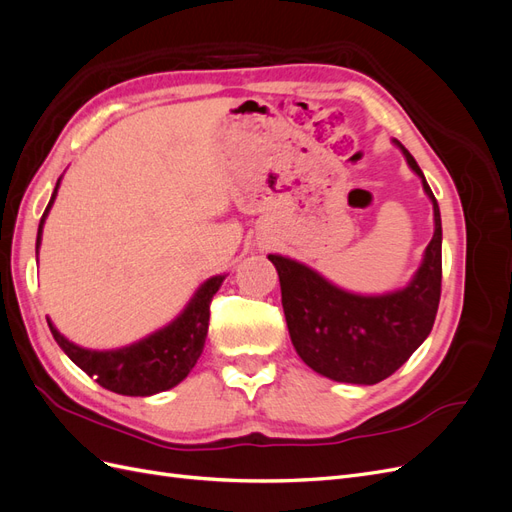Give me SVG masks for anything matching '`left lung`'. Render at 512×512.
I'll list each match as a JSON object with an SVG mask.
<instances>
[{"label": "left lung", "mask_w": 512, "mask_h": 512, "mask_svg": "<svg viewBox=\"0 0 512 512\" xmlns=\"http://www.w3.org/2000/svg\"><path fill=\"white\" fill-rule=\"evenodd\" d=\"M397 143V141H395ZM433 203L436 232L408 288L382 297H359L329 284L290 258L269 254L280 275L288 331L301 359L337 382L378 384L425 342L442 292V222L438 200L410 151L397 143Z\"/></svg>", "instance_id": "8db88e82"}]
</instances>
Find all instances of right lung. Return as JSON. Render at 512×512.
Returning <instances> with one entry per match:
<instances>
[{"label":"right lung","instance_id":"obj_1","mask_svg":"<svg viewBox=\"0 0 512 512\" xmlns=\"http://www.w3.org/2000/svg\"><path fill=\"white\" fill-rule=\"evenodd\" d=\"M57 185L49 205H46L40 218L36 252L40 247L44 218L46 213H49L57 194ZM224 277L226 275L211 277L209 282L200 286L188 309H185L173 324H168L166 329L153 333L151 337L143 339V342L128 348L108 352L85 350L70 344L64 335H59V331L51 322L49 327L55 342L70 356L72 363L79 365L87 376L94 378L100 386H104V389L119 395L147 397L153 393L173 389V386H177L185 376H188L192 367L196 365L198 356L205 346L213 294L218 292Z\"/></svg>","mask_w":512,"mask_h":512}]
</instances>
